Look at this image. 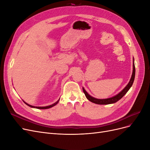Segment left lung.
Instances as JSON below:
<instances>
[{"label": "left lung", "instance_id": "1", "mask_svg": "<svg viewBox=\"0 0 150 150\" xmlns=\"http://www.w3.org/2000/svg\"><path fill=\"white\" fill-rule=\"evenodd\" d=\"M134 76H135V66H134V58H133V74L132 76H131V78L129 81V83L128 84L126 87L122 89L121 91L117 94V95H116L115 96H113L112 98H108V99H96L94 98L92 96H91L89 94H88V93L86 91V90L83 88V92L85 94V96L86 97L89 101H90L91 102L94 103L95 104H112V103H115L116 102H117V101H119L120 99H121L122 97H123L126 94V93L128 91V90L130 89V88L131 87V86L133 85V81L134 80Z\"/></svg>", "mask_w": 150, "mask_h": 150}]
</instances>
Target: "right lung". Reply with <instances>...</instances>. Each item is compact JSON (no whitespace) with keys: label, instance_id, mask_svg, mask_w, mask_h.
Returning <instances> with one entry per match:
<instances>
[{"label":"right lung","instance_id":"add662e5","mask_svg":"<svg viewBox=\"0 0 150 150\" xmlns=\"http://www.w3.org/2000/svg\"><path fill=\"white\" fill-rule=\"evenodd\" d=\"M59 101V100H58V101H57L56 103H54L53 104H52V105L47 106H44V107H37V106H31V105H30V104H28V103H25L24 101V103H25L27 104V105L29 106H30V107H31V108H37V109H41V110H44V109H48V108H51V107H52V106H54L56 105V104L58 103Z\"/></svg>","mask_w":150,"mask_h":150}]
</instances>
